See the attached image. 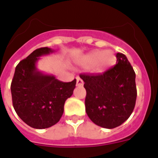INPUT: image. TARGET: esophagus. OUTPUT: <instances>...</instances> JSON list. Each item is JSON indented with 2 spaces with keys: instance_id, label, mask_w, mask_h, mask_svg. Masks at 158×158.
Returning <instances> with one entry per match:
<instances>
[{
  "instance_id": "1",
  "label": "esophagus",
  "mask_w": 158,
  "mask_h": 158,
  "mask_svg": "<svg viewBox=\"0 0 158 158\" xmlns=\"http://www.w3.org/2000/svg\"><path fill=\"white\" fill-rule=\"evenodd\" d=\"M76 80H77V85L78 86H82L83 85H84V81H83L82 79H80L79 77H77L76 78Z\"/></svg>"
}]
</instances>
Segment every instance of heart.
<instances>
[{
    "instance_id": "heart-1",
    "label": "heart",
    "mask_w": 158,
    "mask_h": 158,
    "mask_svg": "<svg viewBox=\"0 0 158 158\" xmlns=\"http://www.w3.org/2000/svg\"><path fill=\"white\" fill-rule=\"evenodd\" d=\"M117 61L116 55L111 50H97L85 55L80 61V64L86 68L96 66L97 72H103L115 65Z\"/></svg>"
}]
</instances>
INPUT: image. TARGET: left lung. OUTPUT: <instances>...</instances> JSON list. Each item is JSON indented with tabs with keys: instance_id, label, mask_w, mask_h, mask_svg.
Returning <instances> with one entry per match:
<instances>
[{
	"instance_id": "8db88e82",
	"label": "left lung",
	"mask_w": 158,
	"mask_h": 158,
	"mask_svg": "<svg viewBox=\"0 0 158 158\" xmlns=\"http://www.w3.org/2000/svg\"><path fill=\"white\" fill-rule=\"evenodd\" d=\"M100 74H80L86 89L85 111L96 125L113 129L125 122L135 106V73L125 55Z\"/></svg>"
}]
</instances>
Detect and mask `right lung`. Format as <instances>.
I'll return each instance as SVG.
<instances>
[{"instance_id":"add662e5","label":"right lung","mask_w":158,"mask_h":158,"mask_svg":"<svg viewBox=\"0 0 158 158\" xmlns=\"http://www.w3.org/2000/svg\"><path fill=\"white\" fill-rule=\"evenodd\" d=\"M54 50L36 49L17 65L11 85L12 105L20 118L35 129H46L58 122L64 103L73 93L76 79L62 82L39 71L36 63Z\"/></svg>"}]
</instances>
